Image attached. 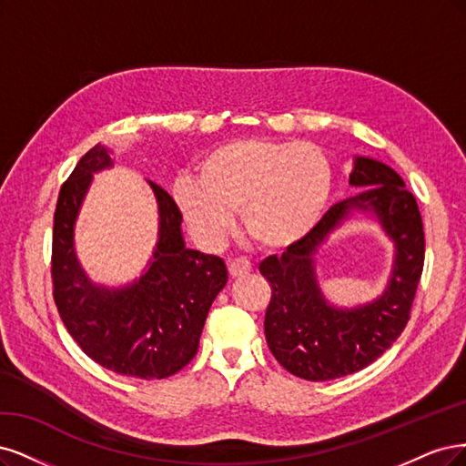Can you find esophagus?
Wrapping results in <instances>:
<instances>
[{
    "label": "esophagus",
    "instance_id": "34e87169",
    "mask_svg": "<svg viewBox=\"0 0 466 466\" xmlns=\"http://www.w3.org/2000/svg\"><path fill=\"white\" fill-rule=\"evenodd\" d=\"M251 271V263L244 258H236L228 263V273L232 279H238V277H244Z\"/></svg>",
    "mask_w": 466,
    "mask_h": 466
}]
</instances>
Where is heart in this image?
I'll return each instance as SVG.
<instances>
[{"instance_id": "obj_1", "label": "heart", "mask_w": 466, "mask_h": 466, "mask_svg": "<svg viewBox=\"0 0 466 466\" xmlns=\"http://www.w3.org/2000/svg\"><path fill=\"white\" fill-rule=\"evenodd\" d=\"M331 193L333 167L321 147L258 137L213 148L199 176L184 172L172 184L179 213L203 242H220L242 213L249 238L267 249L306 239Z\"/></svg>"}]
</instances>
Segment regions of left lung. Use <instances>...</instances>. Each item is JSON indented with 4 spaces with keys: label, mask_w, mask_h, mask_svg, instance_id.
<instances>
[{
    "label": "left lung",
    "mask_w": 466,
    "mask_h": 466,
    "mask_svg": "<svg viewBox=\"0 0 466 466\" xmlns=\"http://www.w3.org/2000/svg\"><path fill=\"white\" fill-rule=\"evenodd\" d=\"M350 184L370 187L333 205L306 239L259 265L271 284V302L265 311L268 349L284 370L308 381L354 373L391 347L410 319L424 268L422 215L400 176L378 160L356 158ZM352 208L379 215L396 239L398 259L392 284L378 303L342 312L324 304L314 282L310 255Z\"/></svg>",
    "instance_id": "1"
}]
</instances>
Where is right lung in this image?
Returning a JSON list of instances; mask_svg holds the SVG:
<instances>
[{"label": "right lung", "mask_w": 466, "mask_h": 466, "mask_svg": "<svg viewBox=\"0 0 466 466\" xmlns=\"http://www.w3.org/2000/svg\"><path fill=\"white\" fill-rule=\"evenodd\" d=\"M106 167L112 160L98 143L59 189L52 232L54 302L73 340L96 364L129 378L164 380L198 354L208 308L228 271L220 258L186 248L182 213L151 182L160 213L155 261L133 287H95L75 258L73 222L93 172Z\"/></svg>", "instance_id": "right-lung-1"}]
</instances>
